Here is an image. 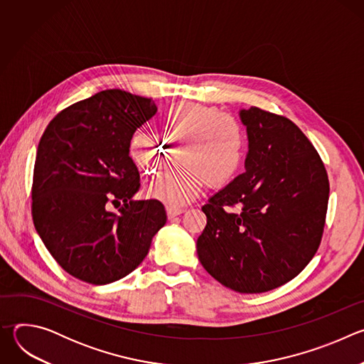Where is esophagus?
<instances>
[{"label":"esophagus","mask_w":364,"mask_h":364,"mask_svg":"<svg viewBox=\"0 0 364 364\" xmlns=\"http://www.w3.org/2000/svg\"><path fill=\"white\" fill-rule=\"evenodd\" d=\"M166 212H167L168 219H173V218L181 215V213L184 212V209H178V207H170V205H167V207H166Z\"/></svg>","instance_id":"1"}]
</instances>
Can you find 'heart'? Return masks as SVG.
<instances>
[{"label":"heart","mask_w":364,"mask_h":364,"mask_svg":"<svg viewBox=\"0 0 364 364\" xmlns=\"http://www.w3.org/2000/svg\"><path fill=\"white\" fill-rule=\"evenodd\" d=\"M159 131L166 144L146 132H135L128 144L129 159L145 176L157 174L178 146L180 167L166 171L148 187V194L170 207L196 198L203 183L222 186L240 170L247 148L246 129L239 118L213 107L178 102L164 111Z\"/></svg>","instance_id":"b5f03b06"}]
</instances>
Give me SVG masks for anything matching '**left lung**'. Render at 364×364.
Segmentation results:
<instances>
[{"mask_svg":"<svg viewBox=\"0 0 364 364\" xmlns=\"http://www.w3.org/2000/svg\"><path fill=\"white\" fill-rule=\"evenodd\" d=\"M240 118L246 171L201 207L207 225L197 253L225 287L259 294L294 279L314 257L330 183L320 154L291 119L256 107Z\"/></svg>","mask_w":364,"mask_h":364,"instance_id":"obj_1","label":"left lung"}]
</instances>
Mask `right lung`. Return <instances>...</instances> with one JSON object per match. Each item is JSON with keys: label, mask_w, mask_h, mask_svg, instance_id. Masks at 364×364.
Here are the masks:
<instances>
[{"label": "right lung", "mask_w": 364, "mask_h": 364, "mask_svg": "<svg viewBox=\"0 0 364 364\" xmlns=\"http://www.w3.org/2000/svg\"><path fill=\"white\" fill-rule=\"evenodd\" d=\"M155 112L149 97L102 90L60 111L40 138L33 222L55 261L83 282L105 285L132 272L167 222L161 201L132 200L141 183L128 144Z\"/></svg>", "instance_id": "obj_1"}]
</instances>
